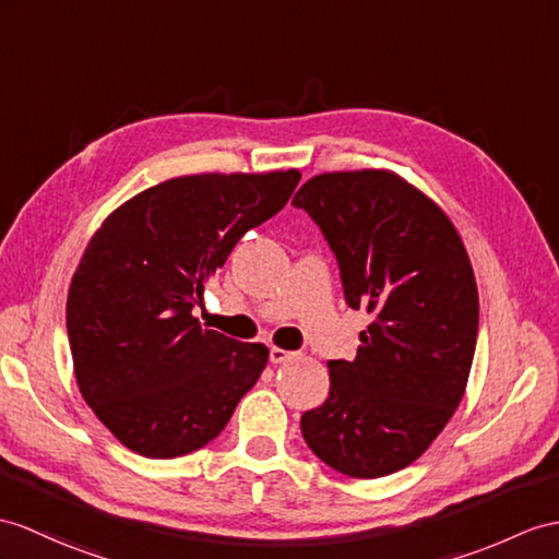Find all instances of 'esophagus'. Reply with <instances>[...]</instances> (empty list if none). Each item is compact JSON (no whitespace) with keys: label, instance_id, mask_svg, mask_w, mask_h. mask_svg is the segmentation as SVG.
I'll list each match as a JSON object with an SVG mask.
<instances>
[{"label":"esophagus","instance_id":"1","mask_svg":"<svg viewBox=\"0 0 559 559\" xmlns=\"http://www.w3.org/2000/svg\"><path fill=\"white\" fill-rule=\"evenodd\" d=\"M294 358H296V353H294V350H284V348H277V346H272V348H270V362H272V365L292 362Z\"/></svg>","mask_w":559,"mask_h":559}]
</instances>
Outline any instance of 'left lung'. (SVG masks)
Segmentation results:
<instances>
[{"instance_id": "1", "label": "left lung", "mask_w": 559, "mask_h": 559, "mask_svg": "<svg viewBox=\"0 0 559 559\" xmlns=\"http://www.w3.org/2000/svg\"><path fill=\"white\" fill-rule=\"evenodd\" d=\"M294 206L336 255L344 298L367 310L358 356L330 360V396L301 417L308 448L356 479L427 451L465 396L479 332L469 255L448 215L389 170L316 175Z\"/></svg>"}]
</instances>
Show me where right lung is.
Instances as JSON below:
<instances>
[{
    "instance_id": "right-lung-1",
    "label": "right lung",
    "mask_w": 559,
    "mask_h": 559,
    "mask_svg": "<svg viewBox=\"0 0 559 559\" xmlns=\"http://www.w3.org/2000/svg\"><path fill=\"white\" fill-rule=\"evenodd\" d=\"M301 173L185 175L122 203L92 237L66 304L80 393L132 453L213 441L267 362L263 344L192 316L237 241L284 209Z\"/></svg>"
}]
</instances>
